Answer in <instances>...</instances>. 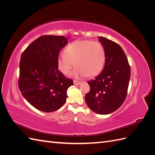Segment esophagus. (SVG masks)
I'll use <instances>...</instances> for the list:
<instances>
[{
    "label": "esophagus",
    "mask_w": 155,
    "mask_h": 155,
    "mask_svg": "<svg viewBox=\"0 0 155 155\" xmlns=\"http://www.w3.org/2000/svg\"><path fill=\"white\" fill-rule=\"evenodd\" d=\"M73 82H74V85H79V84H80V83H81L80 81H76V80H74Z\"/></svg>",
    "instance_id": "34e87169"
}]
</instances>
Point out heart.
<instances>
[{"label": "heart", "instance_id": "obj_1", "mask_svg": "<svg viewBox=\"0 0 155 155\" xmlns=\"http://www.w3.org/2000/svg\"><path fill=\"white\" fill-rule=\"evenodd\" d=\"M77 67L73 74L75 77H94L102 71L106 63V53L99 42L91 40H76L64 49V54L57 59L59 71L64 75L69 74L74 67Z\"/></svg>", "mask_w": 155, "mask_h": 155}]
</instances>
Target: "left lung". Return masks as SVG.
<instances>
[{
    "instance_id": "1",
    "label": "left lung",
    "mask_w": 155,
    "mask_h": 155,
    "mask_svg": "<svg viewBox=\"0 0 155 155\" xmlns=\"http://www.w3.org/2000/svg\"><path fill=\"white\" fill-rule=\"evenodd\" d=\"M98 40L105 50L106 63L102 73L88 82L91 90L85 96V101L95 113L106 115L117 110L124 102L131 69L120 45L101 36Z\"/></svg>"
}]
</instances>
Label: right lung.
<instances>
[{"label":"right lung","mask_w":155,"mask_h":155,"mask_svg":"<svg viewBox=\"0 0 155 155\" xmlns=\"http://www.w3.org/2000/svg\"><path fill=\"white\" fill-rule=\"evenodd\" d=\"M68 38L43 35L21 53L18 86L31 106L45 112L56 111L65 103L67 91L73 81L59 71L57 59Z\"/></svg>","instance_id":"right-lung-1"}]
</instances>
